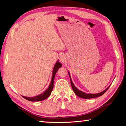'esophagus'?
<instances>
[{
    "instance_id": "1",
    "label": "esophagus",
    "mask_w": 126,
    "mask_h": 126,
    "mask_svg": "<svg viewBox=\"0 0 126 126\" xmlns=\"http://www.w3.org/2000/svg\"><path fill=\"white\" fill-rule=\"evenodd\" d=\"M60 62L61 63H65V61H66V59L65 57L63 56H61L60 57Z\"/></svg>"
}]
</instances>
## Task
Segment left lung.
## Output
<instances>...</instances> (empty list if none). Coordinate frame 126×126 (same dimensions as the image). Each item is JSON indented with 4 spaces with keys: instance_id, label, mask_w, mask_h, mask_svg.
Segmentation results:
<instances>
[{
    "instance_id": "obj_1",
    "label": "left lung",
    "mask_w": 126,
    "mask_h": 126,
    "mask_svg": "<svg viewBox=\"0 0 126 126\" xmlns=\"http://www.w3.org/2000/svg\"><path fill=\"white\" fill-rule=\"evenodd\" d=\"M69 77H70V79L71 85L72 88H73V91L74 93H75V94L80 98H81L83 99H90V98H96V97H98V96H102L103 94H104L105 93L107 92V90L108 89V88H110V85L108 88L104 90H103V91L100 92V93H97V94H86V93H84L81 91H80V90H79L78 89H77L75 87V86L74 85L73 82V81H72L71 77H70V75L69 73Z\"/></svg>"
}]
</instances>
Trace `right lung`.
I'll return each instance as SVG.
<instances>
[{"label":"right lung","mask_w":126,"mask_h":126,"mask_svg":"<svg viewBox=\"0 0 126 126\" xmlns=\"http://www.w3.org/2000/svg\"><path fill=\"white\" fill-rule=\"evenodd\" d=\"M62 66V65L61 63H60L59 61H57V63H56L55 65V66L53 67V71H52V79L50 82V84L48 86V88L43 93L38 95L37 96H33V97H26V96H22L24 99H26V100L31 101V102H38V101H42L45 99H46L48 96L50 95L52 92L53 88V82H54V78L55 74L56 73V72L58 70L60 67Z\"/></svg>","instance_id":"1"}]
</instances>
